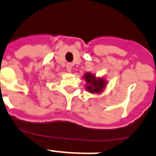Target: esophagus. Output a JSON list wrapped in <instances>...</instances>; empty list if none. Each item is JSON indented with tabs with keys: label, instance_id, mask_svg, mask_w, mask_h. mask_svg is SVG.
I'll use <instances>...</instances> for the list:
<instances>
[{
	"label": "esophagus",
	"instance_id": "esophagus-1",
	"mask_svg": "<svg viewBox=\"0 0 156 156\" xmlns=\"http://www.w3.org/2000/svg\"><path fill=\"white\" fill-rule=\"evenodd\" d=\"M66 69L68 72H71L72 70V66H71V64H67V66H66Z\"/></svg>",
	"mask_w": 156,
	"mask_h": 156
}]
</instances>
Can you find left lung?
<instances>
[{"label": "left lung", "instance_id": "1", "mask_svg": "<svg viewBox=\"0 0 156 156\" xmlns=\"http://www.w3.org/2000/svg\"><path fill=\"white\" fill-rule=\"evenodd\" d=\"M83 78L87 82L86 89L90 93H100L107 84L106 80L103 78H96L95 74L90 73H86Z\"/></svg>", "mask_w": 156, "mask_h": 156}]
</instances>
